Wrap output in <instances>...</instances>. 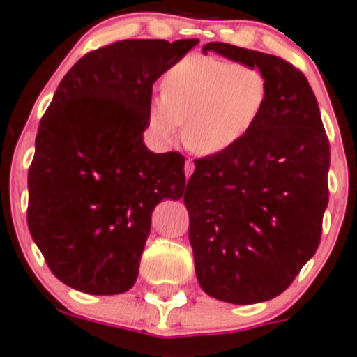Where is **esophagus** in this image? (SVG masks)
Listing matches in <instances>:
<instances>
[{"mask_svg": "<svg viewBox=\"0 0 357 357\" xmlns=\"http://www.w3.org/2000/svg\"><path fill=\"white\" fill-rule=\"evenodd\" d=\"M193 169H195V164H193L192 160H186L185 162V176H186V178H190V176H192Z\"/></svg>", "mask_w": 357, "mask_h": 357, "instance_id": "34e87169", "label": "esophagus"}]
</instances>
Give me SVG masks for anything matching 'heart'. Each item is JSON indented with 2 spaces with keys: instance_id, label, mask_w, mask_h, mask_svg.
<instances>
[{
  "instance_id": "b5f03b06",
  "label": "heart",
  "mask_w": 357,
  "mask_h": 357,
  "mask_svg": "<svg viewBox=\"0 0 357 357\" xmlns=\"http://www.w3.org/2000/svg\"><path fill=\"white\" fill-rule=\"evenodd\" d=\"M269 81L259 68L215 56H186L164 75L150 102L149 122L171 139L185 121L183 139L197 155H221L243 142L264 114Z\"/></svg>"
}]
</instances>
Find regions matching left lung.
<instances>
[{
    "label": "left lung",
    "instance_id": "8db88e82",
    "mask_svg": "<svg viewBox=\"0 0 357 357\" xmlns=\"http://www.w3.org/2000/svg\"><path fill=\"white\" fill-rule=\"evenodd\" d=\"M202 52L259 68L271 89L254 131L229 152L195 160L185 192L202 290L257 304L289 289L318 250L330 143L314 93L291 63L228 43Z\"/></svg>",
    "mask_w": 357,
    "mask_h": 357
}]
</instances>
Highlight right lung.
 Masks as SVG:
<instances>
[{
  "label": "right lung",
  "instance_id": "right-lung-1",
  "mask_svg": "<svg viewBox=\"0 0 357 357\" xmlns=\"http://www.w3.org/2000/svg\"><path fill=\"white\" fill-rule=\"evenodd\" d=\"M199 39H126L82 56L56 88L29 167L27 225L53 275L124 294L164 199L185 193V157L143 142L153 82Z\"/></svg>",
  "mask_w": 357,
  "mask_h": 357
}]
</instances>
